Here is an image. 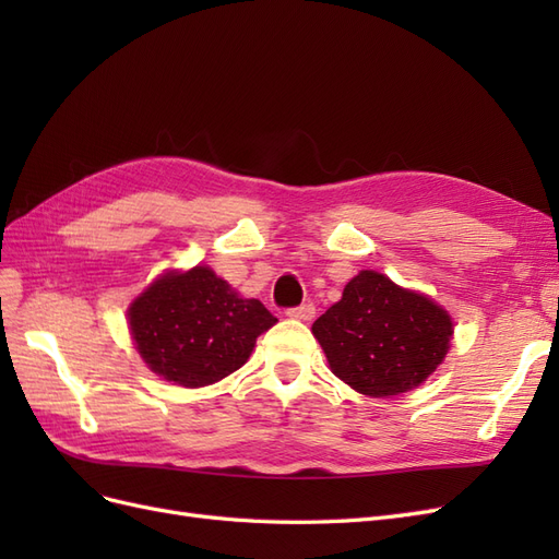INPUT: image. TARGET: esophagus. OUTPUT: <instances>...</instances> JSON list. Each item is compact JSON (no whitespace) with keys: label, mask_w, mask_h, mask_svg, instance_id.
<instances>
[{"label":"esophagus","mask_w":559,"mask_h":559,"mask_svg":"<svg viewBox=\"0 0 559 559\" xmlns=\"http://www.w3.org/2000/svg\"><path fill=\"white\" fill-rule=\"evenodd\" d=\"M314 314H317V310H314L312 302H302V306H298V308L286 310V317L300 319V321H310V319H314Z\"/></svg>","instance_id":"esophagus-1"}]
</instances>
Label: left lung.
<instances>
[{
  "instance_id": "8db88e82",
  "label": "left lung",
  "mask_w": 559,
  "mask_h": 559,
  "mask_svg": "<svg viewBox=\"0 0 559 559\" xmlns=\"http://www.w3.org/2000/svg\"><path fill=\"white\" fill-rule=\"evenodd\" d=\"M312 333L333 376L359 394L392 399L441 366L452 319L429 296L361 270L347 282L343 298L314 321Z\"/></svg>"
}]
</instances>
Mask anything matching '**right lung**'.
<instances>
[{
	"label": "right lung",
	"instance_id": "add662e5",
	"mask_svg": "<svg viewBox=\"0 0 559 559\" xmlns=\"http://www.w3.org/2000/svg\"><path fill=\"white\" fill-rule=\"evenodd\" d=\"M257 298H240L207 265L160 275L132 300L128 324L144 364L179 386H207L245 366L275 324Z\"/></svg>",
	"mask_w": 559,
	"mask_h": 559
}]
</instances>
